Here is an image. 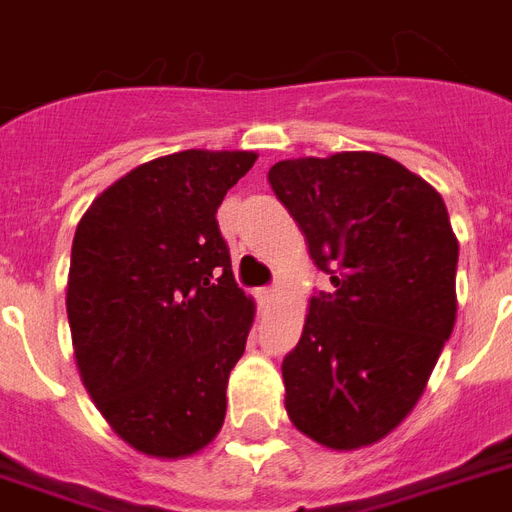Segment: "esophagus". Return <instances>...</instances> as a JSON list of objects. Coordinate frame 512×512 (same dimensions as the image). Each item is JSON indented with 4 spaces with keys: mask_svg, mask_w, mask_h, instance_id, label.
<instances>
[{
    "mask_svg": "<svg viewBox=\"0 0 512 512\" xmlns=\"http://www.w3.org/2000/svg\"><path fill=\"white\" fill-rule=\"evenodd\" d=\"M257 297H260V303H271L273 297H276V287H263L260 292H257Z\"/></svg>",
    "mask_w": 512,
    "mask_h": 512,
    "instance_id": "34e87169",
    "label": "esophagus"
}]
</instances>
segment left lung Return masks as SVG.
<instances>
[{"label":"left lung","mask_w":512,"mask_h":512,"mask_svg":"<svg viewBox=\"0 0 512 512\" xmlns=\"http://www.w3.org/2000/svg\"><path fill=\"white\" fill-rule=\"evenodd\" d=\"M332 281L281 364L297 430L329 449L388 436L417 404L457 316V257L441 193L369 151L268 172Z\"/></svg>","instance_id":"obj_1"}]
</instances>
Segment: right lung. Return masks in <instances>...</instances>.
<instances>
[{"mask_svg":"<svg viewBox=\"0 0 512 512\" xmlns=\"http://www.w3.org/2000/svg\"><path fill=\"white\" fill-rule=\"evenodd\" d=\"M255 159L180 151L140 164L76 225L66 297L76 364L138 452H199L225 420L255 305L233 279L215 215Z\"/></svg>","mask_w":512,"mask_h":512,"instance_id":"obj_1","label":"right lung"}]
</instances>
